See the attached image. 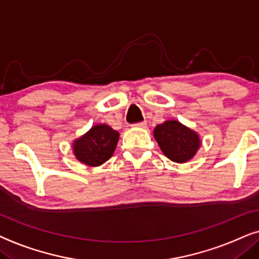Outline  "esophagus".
Returning a JSON list of instances; mask_svg holds the SVG:
<instances>
[{
  "instance_id": "obj_1",
  "label": "esophagus",
  "mask_w": 259,
  "mask_h": 259,
  "mask_svg": "<svg viewBox=\"0 0 259 259\" xmlns=\"http://www.w3.org/2000/svg\"><path fill=\"white\" fill-rule=\"evenodd\" d=\"M134 126H139V127H146V126H147V123H146V122H139V123H135V124H134Z\"/></svg>"
}]
</instances>
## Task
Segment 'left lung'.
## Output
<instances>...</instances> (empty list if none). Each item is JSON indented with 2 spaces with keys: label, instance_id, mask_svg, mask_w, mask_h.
<instances>
[{
  "label": "left lung",
  "instance_id": "left-lung-1",
  "mask_svg": "<svg viewBox=\"0 0 259 259\" xmlns=\"http://www.w3.org/2000/svg\"><path fill=\"white\" fill-rule=\"evenodd\" d=\"M154 137L165 156L179 163L191 160L200 147L198 134L178 120L158 124L154 130Z\"/></svg>",
  "mask_w": 259,
  "mask_h": 259
}]
</instances>
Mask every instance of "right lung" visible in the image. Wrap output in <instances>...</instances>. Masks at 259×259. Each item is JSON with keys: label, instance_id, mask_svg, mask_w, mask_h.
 <instances>
[{"label": "right lung", "instance_id": "obj_1", "mask_svg": "<svg viewBox=\"0 0 259 259\" xmlns=\"http://www.w3.org/2000/svg\"><path fill=\"white\" fill-rule=\"evenodd\" d=\"M119 134L106 124H99L78 139L73 144L75 157L82 163L101 165L112 156L118 142Z\"/></svg>", "mask_w": 259, "mask_h": 259}]
</instances>
